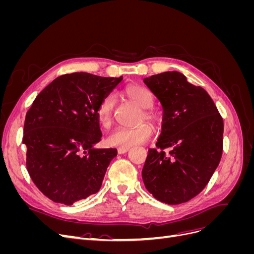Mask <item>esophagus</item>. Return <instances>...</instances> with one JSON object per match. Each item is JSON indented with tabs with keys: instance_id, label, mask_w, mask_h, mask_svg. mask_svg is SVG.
I'll return each instance as SVG.
<instances>
[{
	"instance_id": "34e87169",
	"label": "esophagus",
	"mask_w": 254,
	"mask_h": 254,
	"mask_svg": "<svg viewBox=\"0 0 254 254\" xmlns=\"http://www.w3.org/2000/svg\"><path fill=\"white\" fill-rule=\"evenodd\" d=\"M129 149H130V147H120V148H118V152H119V153H125V152H127Z\"/></svg>"
}]
</instances>
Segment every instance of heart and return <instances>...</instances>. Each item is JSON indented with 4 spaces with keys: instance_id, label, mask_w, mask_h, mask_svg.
I'll return each instance as SVG.
<instances>
[{
    "instance_id": "1",
    "label": "heart",
    "mask_w": 254,
    "mask_h": 254,
    "mask_svg": "<svg viewBox=\"0 0 254 254\" xmlns=\"http://www.w3.org/2000/svg\"><path fill=\"white\" fill-rule=\"evenodd\" d=\"M124 94L139 105L143 109H150L155 103L151 92L140 84H129L124 89ZM115 104L114 95L106 96L97 108V120L103 127L110 126L112 122L113 108ZM145 120L157 123V115L150 110L144 112ZM153 133V128L148 124H142L137 127H118L113 129L107 136V143L114 147H130L149 140Z\"/></svg>"
}]
</instances>
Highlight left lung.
<instances>
[{
  "label": "left lung",
  "mask_w": 254,
  "mask_h": 254,
  "mask_svg": "<svg viewBox=\"0 0 254 254\" xmlns=\"http://www.w3.org/2000/svg\"><path fill=\"white\" fill-rule=\"evenodd\" d=\"M143 81L163 109L159 150H148L143 182L161 202H187L204 189L219 164L224 122L206 91L180 72L152 75ZM165 148L171 151L166 154Z\"/></svg>",
  "instance_id": "8db88e82"
}]
</instances>
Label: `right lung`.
Masks as SVG:
<instances>
[{"instance_id": "obj_1", "label": "right lung", "mask_w": 254, "mask_h": 254, "mask_svg": "<svg viewBox=\"0 0 254 254\" xmlns=\"http://www.w3.org/2000/svg\"><path fill=\"white\" fill-rule=\"evenodd\" d=\"M123 77L90 73L61 75L26 113L23 144L30 178L51 200L71 205L102 187L115 148H95L102 131L97 108Z\"/></svg>"}]
</instances>
